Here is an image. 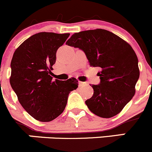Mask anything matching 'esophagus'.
<instances>
[{
  "label": "esophagus",
  "instance_id": "esophagus-1",
  "mask_svg": "<svg viewBox=\"0 0 152 152\" xmlns=\"http://www.w3.org/2000/svg\"><path fill=\"white\" fill-rule=\"evenodd\" d=\"M86 83H84V82H81V81H79V86H85L86 85Z\"/></svg>",
  "mask_w": 152,
  "mask_h": 152
}]
</instances>
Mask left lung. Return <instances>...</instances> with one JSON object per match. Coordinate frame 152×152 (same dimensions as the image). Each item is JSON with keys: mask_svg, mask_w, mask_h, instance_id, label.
I'll list each match as a JSON object with an SVG mask.
<instances>
[{"mask_svg": "<svg viewBox=\"0 0 152 152\" xmlns=\"http://www.w3.org/2000/svg\"><path fill=\"white\" fill-rule=\"evenodd\" d=\"M66 44L83 51L89 65L101 69L97 73L100 84L91 85L94 94L86 100L89 110L103 118L119 114L134 95L140 77L137 57L132 46L102 28L75 33Z\"/></svg>", "mask_w": 152, "mask_h": 152, "instance_id": "8db88e82", "label": "left lung"}]
</instances>
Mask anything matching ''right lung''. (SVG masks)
<instances>
[{
    "mask_svg": "<svg viewBox=\"0 0 152 152\" xmlns=\"http://www.w3.org/2000/svg\"><path fill=\"white\" fill-rule=\"evenodd\" d=\"M70 34L39 32L15 51L10 84L23 109L40 122H49L65 109L70 91L78 86L75 78L63 81L51 76L56 52Z\"/></svg>",
    "mask_w": 152,
    "mask_h": 152,
    "instance_id": "right-lung-1",
    "label": "right lung"
}]
</instances>
